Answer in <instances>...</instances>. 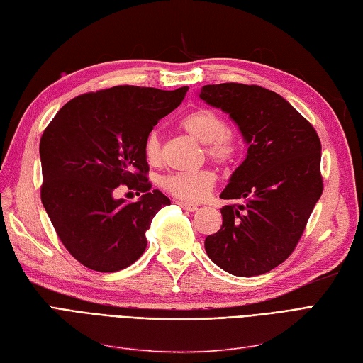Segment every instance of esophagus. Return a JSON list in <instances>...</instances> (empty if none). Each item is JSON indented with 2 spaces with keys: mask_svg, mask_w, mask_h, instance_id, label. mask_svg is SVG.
Segmentation results:
<instances>
[{
  "mask_svg": "<svg viewBox=\"0 0 363 363\" xmlns=\"http://www.w3.org/2000/svg\"><path fill=\"white\" fill-rule=\"evenodd\" d=\"M177 205L182 206L183 209H186L189 212L197 211V205H194V203H188V201H177Z\"/></svg>",
  "mask_w": 363,
  "mask_h": 363,
  "instance_id": "1",
  "label": "esophagus"
}]
</instances>
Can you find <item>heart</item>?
Wrapping results in <instances>:
<instances>
[{
	"instance_id": "obj_1",
	"label": "heart",
	"mask_w": 363,
	"mask_h": 363,
	"mask_svg": "<svg viewBox=\"0 0 363 363\" xmlns=\"http://www.w3.org/2000/svg\"><path fill=\"white\" fill-rule=\"evenodd\" d=\"M182 128L205 143L206 155L222 166L234 164L242 154L240 135L228 130V123L222 113L211 108H197L182 118ZM145 158L149 164L162 163V141L157 130L149 132L143 145ZM216 175L209 169L172 172L163 177L162 186L172 197L182 201H199L212 189Z\"/></svg>"
}]
</instances>
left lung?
Returning a JSON list of instances; mask_svg holds the SVG:
<instances>
[{
  "instance_id": "obj_1",
  "label": "left lung",
  "mask_w": 363,
  "mask_h": 363,
  "mask_svg": "<svg viewBox=\"0 0 363 363\" xmlns=\"http://www.w3.org/2000/svg\"><path fill=\"white\" fill-rule=\"evenodd\" d=\"M200 99L229 113L250 146L220 194L243 203L220 209L223 223L206 237V254L233 276H260L296 250L322 196L320 138L285 99L262 86L208 84Z\"/></svg>"
}]
</instances>
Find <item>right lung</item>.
<instances>
[{
    "instance_id": "1",
    "label": "right lung",
    "mask_w": 363,
    "mask_h": 363,
    "mask_svg": "<svg viewBox=\"0 0 363 363\" xmlns=\"http://www.w3.org/2000/svg\"><path fill=\"white\" fill-rule=\"evenodd\" d=\"M189 87L113 86L66 103L40 140L43 206L65 248L86 268L115 272L146 250L154 216L171 200L151 191L143 145ZM120 184L142 194L115 199Z\"/></svg>"
}]
</instances>
